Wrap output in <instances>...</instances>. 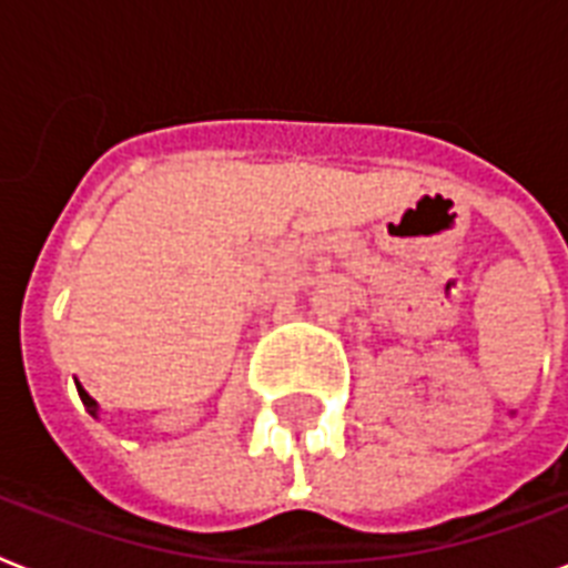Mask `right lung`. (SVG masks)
Listing matches in <instances>:
<instances>
[{"label": "right lung", "mask_w": 568, "mask_h": 568, "mask_svg": "<svg viewBox=\"0 0 568 568\" xmlns=\"http://www.w3.org/2000/svg\"><path fill=\"white\" fill-rule=\"evenodd\" d=\"M78 394H81V399H84V405H87V408H90L92 417H95V399H92V396L87 394V390L81 388V385H78Z\"/></svg>", "instance_id": "obj_1"}]
</instances>
